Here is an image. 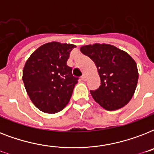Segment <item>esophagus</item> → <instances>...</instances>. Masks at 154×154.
<instances>
[{"instance_id": "esophagus-1", "label": "esophagus", "mask_w": 154, "mask_h": 154, "mask_svg": "<svg viewBox=\"0 0 154 154\" xmlns=\"http://www.w3.org/2000/svg\"><path fill=\"white\" fill-rule=\"evenodd\" d=\"M82 81H86L87 80L86 76H85V75H83V76H82Z\"/></svg>"}]
</instances>
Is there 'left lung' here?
I'll return each instance as SVG.
<instances>
[{
  "mask_svg": "<svg viewBox=\"0 0 154 154\" xmlns=\"http://www.w3.org/2000/svg\"><path fill=\"white\" fill-rule=\"evenodd\" d=\"M94 60L101 78V85L91 95L105 109H121L131 100L138 81L135 60L127 53L108 44H94L81 48Z\"/></svg>",
  "mask_w": 154,
  "mask_h": 154,
  "instance_id": "left-lung-1",
  "label": "left lung"
}]
</instances>
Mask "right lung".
I'll return each instance as SVG.
<instances>
[{
	"label": "right lung",
	"mask_w": 154,
	"mask_h": 154,
	"mask_svg": "<svg viewBox=\"0 0 154 154\" xmlns=\"http://www.w3.org/2000/svg\"><path fill=\"white\" fill-rule=\"evenodd\" d=\"M76 45L47 43L32 53L23 69L27 94L37 109L47 113L61 111L69 101L77 77L67 65Z\"/></svg>",
	"instance_id": "right-lung-1"
}]
</instances>
